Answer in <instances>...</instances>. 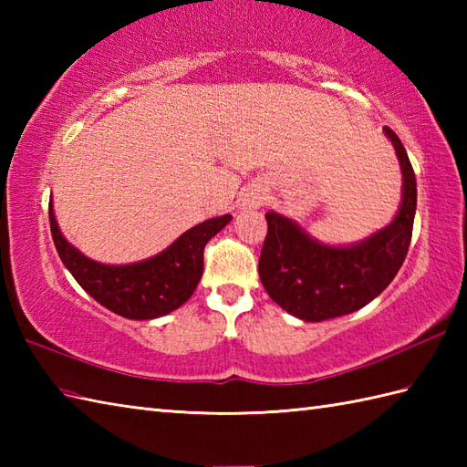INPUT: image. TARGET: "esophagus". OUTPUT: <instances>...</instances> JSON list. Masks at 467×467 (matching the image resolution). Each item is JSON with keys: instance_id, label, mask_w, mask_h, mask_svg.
<instances>
[{"instance_id": "obj_1", "label": "esophagus", "mask_w": 467, "mask_h": 467, "mask_svg": "<svg viewBox=\"0 0 467 467\" xmlns=\"http://www.w3.org/2000/svg\"><path fill=\"white\" fill-rule=\"evenodd\" d=\"M263 202H265V192H263L261 186L244 188L243 196H241V206L243 208H249V211H251V208L263 206Z\"/></svg>"}]
</instances>
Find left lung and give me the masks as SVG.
<instances>
[{
  "label": "left lung",
  "mask_w": 467,
  "mask_h": 467,
  "mask_svg": "<svg viewBox=\"0 0 467 467\" xmlns=\"http://www.w3.org/2000/svg\"><path fill=\"white\" fill-rule=\"evenodd\" d=\"M400 158L403 191L393 221L357 244L329 246L306 234L291 218L266 213L259 275L265 291L286 313L319 323L371 303L393 281L411 243L418 182L408 152L391 128H383Z\"/></svg>",
  "instance_id": "obj_1"
}]
</instances>
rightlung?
<instances>
[{"label":"right lung","mask_w":467,"mask_h":467,"mask_svg":"<svg viewBox=\"0 0 467 467\" xmlns=\"http://www.w3.org/2000/svg\"><path fill=\"white\" fill-rule=\"evenodd\" d=\"M231 214L208 218L150 259L132 265H102L69 244L49 202V228L59 259L82 289L112 313L148 321L184 305L194 293L204 269V246L231 223Z\"/></svg>","instance_id":"add662e5"}]
</instances>
